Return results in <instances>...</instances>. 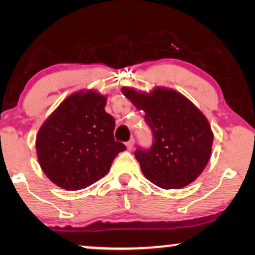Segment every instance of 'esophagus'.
I'll list each match as a JSON object with an SVG mask.
<instances>
[{"mask_svg": "<svg viewBox=\"0 0 255 255\" xmlns=\"http://www.w3.org/2000/svg\"><path fill=\"white\" fill-rule=\"evenodd\" d=\"M133 146H134V138H131L130 140L127 142V147L128 149H132L133 148Z\"/></svg>", "mask_w": 255, "mask_h": 255, "instance_id": "34e87169", "label": "esophagus"}]
</instances>
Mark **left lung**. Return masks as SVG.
Returning <instances> with one entry per match:
<instances>
[{
    "label": "left lung",
    "instance_id": "1",
    "mask_svg": "<svg viewBox=\"0 0 255 255\" xmlns=\"http://www.w3.org/2000/svg\"><path fill=\"white\" fill-rule=\"evenodd\" d=\"M123 94L144 111L153 134L151 147L134 152L146 179L163 189H180L196 180L209 162L214 141L204 115L173 89L156 87L145 94L124 87Z\"/></svg>",
    "mask_w": 255,
    "mask_h": 255
}]
</instances>
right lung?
Returning <instances> with one entry per match:
<instances>
[{
	"mask_svg": "<svg viewBox=\"0 0 255 255\" xmlns=\"http://www.w3.org/2000/svg\"><path fill=\"white\" fill-rule=\"evenodd\" d=\"M107 97L89 90L68 96L40 128L36 139L39 165L52 182L67 190L90 186L109 172L127 149L114 138L115 118Z\"/></svg>",
	"mask_w": 255,
	"mask_h": 255,
	"instance_id": "1",
	"label": "right lung"
}]
</instances>
